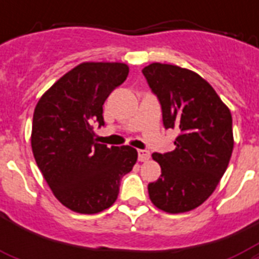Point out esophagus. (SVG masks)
Masks as SVG:
<instances>
[{"label":"esophagus","instance_id":"34e87169","mask_svg":"<svg viewBox=\"0 0 259 259\" xmlns=\"http://www.w3.org/2000/svg\"><path fill=\"white\" fill-rule=\"evenodd\" d=\"M150 158V153L148 150H138V160L141 162L148 161Z\"/></svg>","mask_w":259,"mask_h":259}]
</instances>
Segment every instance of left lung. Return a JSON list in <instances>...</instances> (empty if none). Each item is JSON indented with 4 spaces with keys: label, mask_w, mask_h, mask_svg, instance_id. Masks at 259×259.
<instances>
[{
    "label": "left lung",
    "mask_w": 259,
    "mask_h": 259,
    "mask_svg": "<svg viewBox=\"0 0 259 259\" xmlns=\"http://www.w3.org/2000/svg\"><path fill=\"white\" fill-rule=\"evenodd\" d=\"M142 74L161 103L164 126L179 132L176 149L152 154L161 177L148 185L149 197L164 212H188L212 195L229 166L233 117L212 86L193 71L152 63Z\"/></svg>",
    "instance_id": "obj_1"
}]
</instances>
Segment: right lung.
<instances>
[{"label": "right lung", "instance_id": "add662e5", "mask_svg": "<svg viewBox=\"0 0 259 259\" xmlns=\"http://www.w3.org/2000/svg\"><path fill=\"white\" fill-rule=\"evenodd\" d=\"M129 75L125 63L84 62L64 74L34 107L30 144L47 184L63 205L98 213L117 200L121 179L137 162V150L95 141L103 103Z\"/></svg>", "mask_w": 259, "mask_h": 259}]
</instances>
